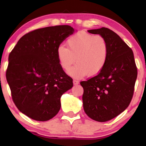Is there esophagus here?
<instances>
[{
    "mask_svg": "<svg viewBox=\"0 0 146 146\" xmlns=\"http://www.w3.org/2000/svg\"><path fill=\"white\" fill-rule=\"evenodd\" d=\"M73 84H74V85L79 84V81H78V80H73Z\"/></svg>",
    "mask_w": 146,
    "mask_h": 146,
    "instance_id": "obj_1",
    "label": "esophagus"
}]
</instances>
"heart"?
Masks as SVG:
<instances>
[{"label": "heart", "instance_id": "1", "mask_svg": "<svg viewBox=\"0 0 146 146\" xmlns=\"http://www.w3.org/2000/svg\"><path fill=\"white\" fill-rule=\"evenodd\" d=\"M67 44L69 49L63 44L58 46L57 57L61 67L66 71L76 58L78 64L68 72L70 76L80 79L87 74L97 75L105 66L108 46L104 37L80 31L70 37Z\"/></svg>", "mask_w": 146, "mask_h": 146}]
</instances>
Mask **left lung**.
Returning <instances> with one entry per match:
<instances>
[{
    "label": "left lung",
    "instance_id": "8db88e82",
    "mask_svg": "<svg viewBox=\"0 0 146 146\" xmlns=\"http://www.w3.org/2000/svg\"><path fill=\"white\" fill-rule=\"evenodd\" d=\"M88 32L105 38L108 54L100 73L80 82L84 88L83 107L92 119L105 122L128 108L133 96L137 68L132 49L116 33L106 27Z\"/></svg>",
    "mask_w": 146,
    "mask_h": 146
}]
</instances>
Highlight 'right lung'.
<instances>
[{"instance_id": "add662e5", "label": "right lung", "mask_w": 146, "mask_h": 146, "mask_svg": "<svg viewBox=\"0 0 146 146\" xmlns=\"http://www.w3.org/2000/svg\"><path fill=\"white\" fill-rule=\"evenodd\" d=\"M75 29L69 25L27 33L9 53L6 78L18 109L32 119L45 121L58 114L62 95L73 80L60 65L57 48Z\"/></svg>"}]
</instances>
